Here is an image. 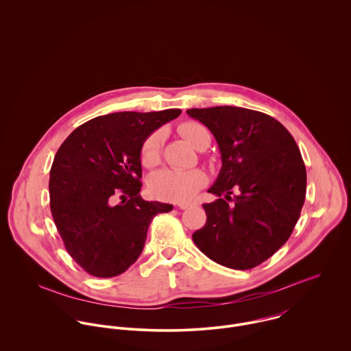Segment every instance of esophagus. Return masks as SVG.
Instances as JSON below:
<instances>
[{
    "instance_id": "1",
    "label": "esophagus",
    "mask_w": 351,
    "mask_h": 351,
    "mask_svg": "<svg viewBox=\"0 0 351 351\" xmlns=\"http://www.w3.org/2000/svg\"><path fill=\"white\" fill-rule=\"evenodd\" d=\"M193 204H191V202H181V204H178V206H180V209H188V208H191Z\"/></svg>"
}]
</instances>
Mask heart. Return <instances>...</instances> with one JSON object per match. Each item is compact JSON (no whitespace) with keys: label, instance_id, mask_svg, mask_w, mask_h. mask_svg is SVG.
Listing matches in <instances>:
<instances>
[{"label":"heart","instance_id":"heart-1","mask_svg":"<svg viewBox=\"0 0 351 351\" xmlns=\"http://www.w3.org/2000/svg\"><path fill=\"white\" fill-rule=\"evenodd\" d=\"M184 139L199 150L201 143L209 138L208 130L196 121H186L178 127ZM163 135L160 131L152 132L143 142L141 149V160L143 166L154 167L160 159ZM206 184V177L201 170H173L162 169L151 174L149 178V192L155 199L173 202H184L193 196Z\"/></svg>","mask_w":351,"mask_h":351}]
</instances>
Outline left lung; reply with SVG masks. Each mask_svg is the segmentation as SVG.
Masks as SVG:
<instances>
[{
	"mask_svg": "<svg viewBox=\"0 0 351 351\" xmlns=\"http://www.w3.org/2000/svg\"><path fill=\"white\" fill-rule=\"evenodd\" d=\"M186 113L212 132L221 156L208 189L217 199L202 205L206 223L193 242L219 265L252 269L285 245L300 217L306 191L300 150L289 131L262 112L227 105Z\"/></svg>",
	"mask_w": 351,
	"mask_h": 351,
	"instance_id": "1",
	"label": "left lung"
}]
</instances>
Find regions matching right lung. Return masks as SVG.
Masks as SVG:
<instances>
[{"mask_svg":"<svg viewBox=\"0 0 351 351\" xmlns=\"http://www.w3.org/2000/svg\"><path fill=\"white\" fill-rule=\"evenodd\" d=\"M180 114V109H165L99 116L75 128L56 151L51 213L66 250L89 274L124 273L142 254L155 215L173 209L141 197V149Z\"/></svg>","mask_w":351,"mask_h":351,"instance_id":"add662e5","label":"right lung"}]
</instances>
